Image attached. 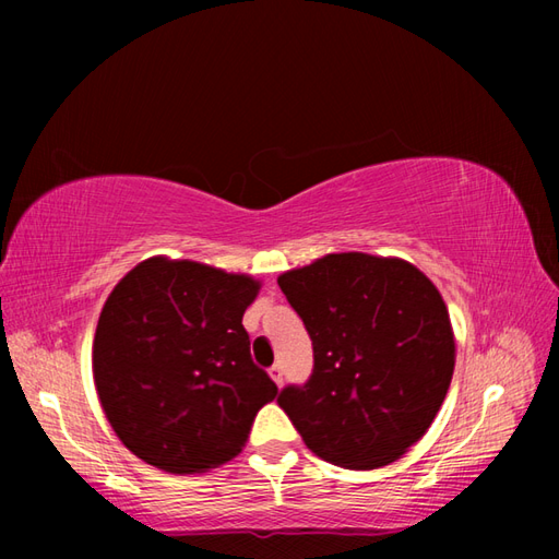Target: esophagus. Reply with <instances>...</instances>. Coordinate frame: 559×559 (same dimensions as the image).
<instances>
[{
    "mask_svg": "<svg viewBox=\"0 0 559 559\" xmlns=\"http://www.w3.org/2000/svg\"><path fill=\"white\" fill-rule=\"evenodd\" d=\"M269 374H271L273 382H276V386L283 384V367L281 365H271L269 367Z\"/></svg>",
    "mask_w": 559,
    "mask_h": 559,
    "instance_id": "34e87169",
    "label": "esophagus"
}]
</instances>
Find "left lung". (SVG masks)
<instances>
[{
	"instance_id": "left-lung-1",
	"label": "left lung",
	"mask_w": 559,
	"mask_h": 559,
	"mask_svg": "<svg viewBox=\"0 0 559 559\" xmlns=\"http://www.w3.org/2000/svg\"><path fill=\"white\" fill-rule=\"evenodd\" d=\"M278 286L312 338L305 384L278 406L319 459L346 468L396 461L432 425L454 374L442 295L408 261L329 254Z\"/></svg>"
}]
</instances>
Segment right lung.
Segmentation results:
<instances>
[{
  "label": "right lung",
  "instance_id": "1",
  "mask_svg": "<svg viewBox=\"0 0 559 559\" xmlns=\"http://www.w3.org/2000/svg\"><path fill=\"white\" fill-rule=\"evenodd\" d=\"M259 283L197 261H141L105 302L93 379L112 430L151 466L230 461L278 394L254 365L242 314Z\"/></svg>",
  "mask_w": 559,
  "mask_h": 559
}]
</instances>
